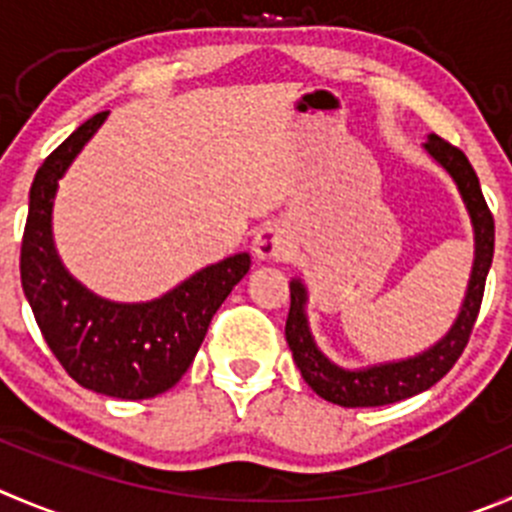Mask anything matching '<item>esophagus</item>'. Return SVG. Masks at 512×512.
<instances>
[{"label":"esophagus","mask_w":512,"mask_h":512,"mask_svg":"<svg viewBox=\"0 0 512 512\" xmlns=\"http://www.w3.org/2000/svg\"><path fill=\"white\" fill-rule=\"evenodd\" d=\"M253 253L261 261H281L289 256V241L279 226H264L253 238Z\"/></svg>","instance_id":"esophagus-1"}]
</instances>
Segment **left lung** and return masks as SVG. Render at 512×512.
Returning <instances> with one entry per match:
<instances>
[{"label": "left lung", "mask_w": 512, "mask_h": 512, "mask_svg": "<svg viewBox=\"0 0 512 512\" xmlns=\"http://www.w3.org/2000/svg\"><path fill=\"white\" fill-rule=\"evenodd\" d=\"M425 148L455 178L462 201L470 211L472 228H475V266H472L465 304H462V311L450 334L432 349H427L425 354H420V357L349 372V369L329 362L316 349L304 316L306 291L301 281H294L291 284L289 316H286V342H289L296 367L301 369V377L306 379V384L319 397L329 399L334 405L382 407L412 397V394L425 392L455 367V362L465 352L467 342H470L472 326L478 321L485 294V279H488L495 251L493 213H490L483 191H480L478 175H475L470 160L460 148H455V145L447 143L435 133L427 135Z\"/></svg>", "instance_id": "obj_1"}]
</instances>
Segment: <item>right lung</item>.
I'll return each instance as SVG.
<instances>
[{
  "mask_svg": "<svg viewBox=\"0 0 512 512\" xmlns=\"http://www.w3.org/2000/svg\"><path fill=\"white\" fill-rule=\"evenodd\" d=\"M105 118L107 110L82 123L34 175L19 274L47 347L77 384L107 397L148 399L186 374L213 314L246 276L251 259L248 253L228 256L148 304H113L77 284L52 243V198L57 180Z\"/></svg>",
  "mask_w": 512,
  "mask_h": 512,
  "instance_id": "add662e5",
  "label": "right lung"
}]
</instances>
